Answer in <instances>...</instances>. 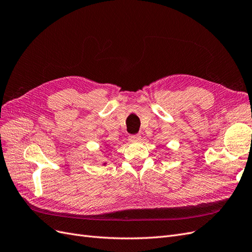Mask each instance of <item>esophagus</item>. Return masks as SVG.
I'll list each match as a JSON object with an SVG mask.
<instances>
[{
    "instance_id": "34e87169",
    "label": "esophagus",
    "mask_w": 252,
    "mask_h": 252,
    "mask_svg": "<svg viewBox=\"0 0 252 252\" xmlns=\"http://www.w3.org/2000/svg\"><path fill=\"white\" fill-rule=\"evenodd\" d=\"M128 140L130 142H138L141 140V135L140 134H131V135H129Z\"/></svg>"
}]
</instances>
